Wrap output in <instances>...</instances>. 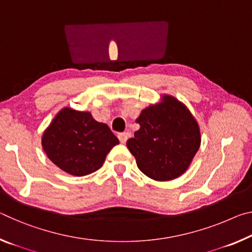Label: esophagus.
<instances>
[{
	"label": "esophagus",
	"mask_w": 252,
	"mask_h": 252,
	"mask_svg": "<svg viewBox=\"0 0 252 252\" xmlns=\"http://www.w3.org/2000/svg\"><path fill=\"white\" fill-rule=\"evenodd\" d=\"M131 137V133L130 132H123V133H120L119 134V140L121 143H126L127 139Z\"/></svg>",
	"instance_id": "1"
}]
</instances>
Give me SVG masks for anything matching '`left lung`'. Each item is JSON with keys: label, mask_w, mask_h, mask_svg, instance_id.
<instances>
[{"label": "left lung", "mask_w": 252, "mask_h": 252, "mask_svg": "<svg viewBox=\"0 0 252 252\" xmlns=\"http://www.w3.org/2000/svg\"><path fill=\"white\" fill-rule=\"evenodd\" d=\"M140 129L126 142L138 168L157 182L185 173L201 146V130L189 107L176 97L162 94L135 120Z\"/></svg>", "instance_id": "left-lung-1"}]
</instances>
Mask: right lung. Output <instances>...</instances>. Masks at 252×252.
<instances>
[{
	"label": "right lung",
	"mask_w": 252,
	"mask_h": 252,
	"mask_svg": "<svg viewBox=\"0 0 252 252\" xmlns=\"http://www.w3.org/2000/svg\"><path fill=\"white\" fill-rule=\"evenodd\" d=\"M118 143L109 126L97 122L91 112L68 106L55 115L41 138L47 157L63 171L78 177L101 168L106 155Z\"/></svg>",
	"instance_id": "obj_1"
}]
</instances>
